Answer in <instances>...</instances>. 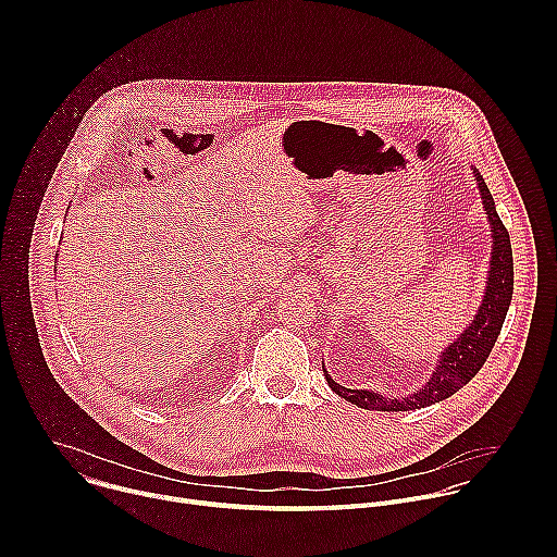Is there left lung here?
<instances>
[{
	"instance_id": "obj_1",
	"label": "left lung",
	"mask_w": 557,
	"mask_h": 557,
	"mask_svg": "<svg viewBox=\"0 0 557 557\" xmlns=\"http://www.w3.org/2000/svg\"><path fill=\"white\" fill-rule=\"evenodd\" d=\"M475 174V172H473ZM475 183H479L483 205L492 224V237H494V249H492V271L490 282L485 290V299L479 308L475 320L467 326V331L449 346L438 359V366L434 368L430 381L417 389L414 394L406 396V399H385V396L370 392V389H350L339 385L331 379V374L324 370V376L335 394L342 399L350 401L357 408L376 410V412H410L425 406H432L436 401L447 399L454 392H458L465 383H469L475 372H479L498 335L505 324V317L509 310V301L513 295V256H511V243H509V231L503 224V220L496 213L494 198L485 185V181L475 174Z\"/></svg>"
}]
</instances>
